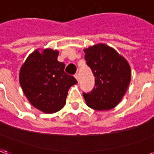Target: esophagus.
Here are the masks:
<instances>
[{"label": "esophagus", "instance_id": "1", "mask_svg": "<svg viewBox=\"0 0 154 154\" xmlns=\"http://www.w3.org/2000/svg\"><path fill=\"white\" fill-rule=\"evenodd\" d=\"M74 77H75V78H76L77 81H78V79H79V78H78V74L76 73L75 75H74Z\"/></svg>", "mask_w": 154, "mask_h": 154}]
</instances>
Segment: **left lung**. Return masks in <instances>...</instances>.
Listing matches in <instances>:
<instances>
[{
	"instance_id": "obj_1",
	"label": "left lung",
	"mask_w": 154,
	"mask_h": 154,
	"mask_svg": "<svg viewBox=\"0 0 154 154\" xmlns=\"http://www.w3.org/2000/svg\"><path fill=\"white\" fill-rule=\"evenodd\" d=\"M85 59L95 77L93 90L83 97L94 110H109L125 96L131 78L128 62L106 44H96L84 49Z\"/></svg>"
}]
</instances>
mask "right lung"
Here are the masks:
<instances>
[{
    "mask_svg": "<svg viewBox=\"0 0 154 154\" xmlns=\"http://www.w3.org/2000/svg\"><path fill=\"white\" fill-rule=\"evenodd\" d=\"M58 51L50 48L33 52L20 71L23 92L33 106L44 113L60 110L66 103L67 91L77 83L64 72L65 64L57 61Z\"/></svg>",
    "mask_w": 154,
    "mask_h": 154,
    "instance_id": "right-lung-1",
    "label": "right lung"
}]
</instances>
